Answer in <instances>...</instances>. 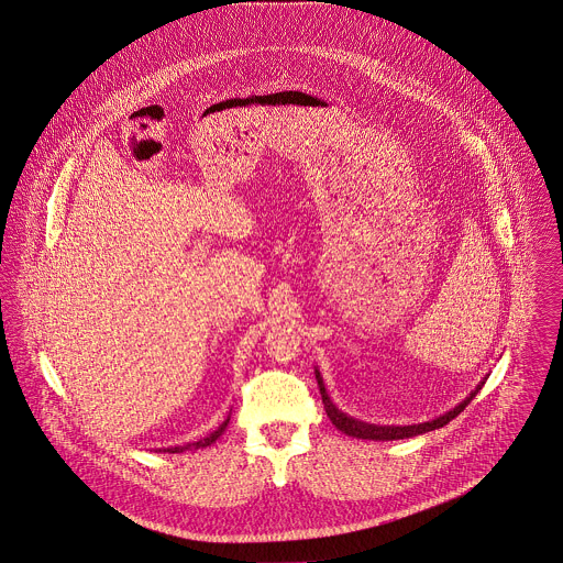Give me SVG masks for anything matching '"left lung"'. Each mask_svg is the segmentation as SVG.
<instances>
[{"label": "left lung", "mask_w": 563, "mask_h": 563, "mask_svg": "<svg viewBox=\"0 0 563 563\" xmlns=\"http://www.w3.org/2000/svg\"><path fill=\"white\" fill-rule=\"evenodd\" d=\"M316 378H318V385H320V394H322V402H324V409H327V416L331 418V422L338 427L341 433L350 435V438H358V440H376V442H389V440H407V438H416V435H422V433H429V431H435V429H442L446 427L450 420H454L470 402L472 398L478 394V389L485 385V380L481 385H476V389L463 400L459 402L454 409L446 411L444 416L431 420V422H422V424H411V427H380V424H367V422H361V420H354L345 413H341L338 407L333 405V400L329 398V391L324 387V380L320 376V372L316 369Z\"/></svg>", "instance_id": "8db88e82"}]
</instances>
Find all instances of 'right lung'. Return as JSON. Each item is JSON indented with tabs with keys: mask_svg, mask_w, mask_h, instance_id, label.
<instances>
[{
	"mask_svg": "<svg viewBox=\"0 0 563 563\" xmlns=\"http://www.w3.org/2000/svg\"><path fill=\"white\" fill-rule=\"evenodd\" d=\"M228 422H230V416L225 418L224 422L211 433V435H207V438H202L200 442H194V444H187V446H176V449H167V452H185V450H198V449H207V446H211L222 433L225 431V427H228Z\"/></svg>",
	"mask_w": 563,
	"mask_h": 563,
	"instance_id": "obj_1",
	"label": "right lung"
}]
</instances>
